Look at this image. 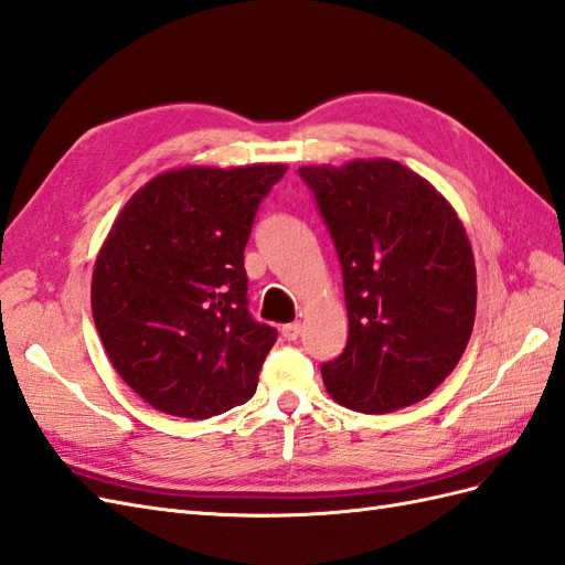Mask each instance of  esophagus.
<instances>
[{
    "label": "esophagus",
    "instance_id": "esophagus-1",
    "mask_svg": "<svg viewBox=\"0 0 565 565\" xmlns=\"http://www.w3.org/2000/svg\"><path fill=\"white\" fill-rule=\"evenodd\" d=\"M298 334H300V322H291V324H284L281 327V337L286 341H296Z\"/></svg>",
    "mask_w": 565,
    "mask_h": 565
}]
</instances>
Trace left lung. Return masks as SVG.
<instances>
[{
  "label": "left lung",
  "mask_w": 565,
  "mask_h": 565,
  "mask_svg": "<svg viewBox=\"0 0 565 565\" xmlns=\"http://www.w3.org/2000/svg\"><path fill=\"white\" fill-rule=\"evenodd\" d=\"M298 173L334 238L349 310V343L322 365L329 396L374 415L420 403L472 334L477 274L462 222L437 188L394 159Z\"/></svg>",
  "instance_id": "8db88e82"
}]
</instances>
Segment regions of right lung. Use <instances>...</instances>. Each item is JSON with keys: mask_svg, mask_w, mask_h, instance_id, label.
<instances>
[{"mask_svg": "<svg viewBox=\"0 0 565 565\" xmlns=\"http://www.w3.org/2000/svg\"><path fill=\"white\" fill-rule=\"evenodd\" d=\"M286 164L157 173L114 220L93 271V320L119 377L167 415L253 398L277 329L248 312L243 250Z\"/></svg>", "mask_w": 565, "mask_h": 565, "instance_id": "1", "label": "right lung"}]
</instances>
